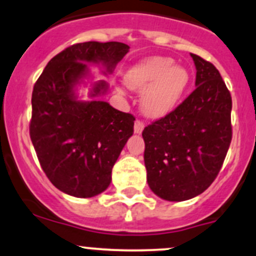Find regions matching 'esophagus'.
<instances>
[{
  "label": "esophagus",
  "instance_id": "esophagus-1",
  "mask_svg": "<svg viewBox=\"0 0 256 256\" xmlns=\"http://www.w3.org/2000/svg\"><path fill=\"white\" fill-rule=\"evenodd\" d=\"M145 124L142 122V120H136V123H134V133L136 134H140L142 132V129H144Z\"/></svg>",
  "mask_w": 256,
  "mask_h": 256
}]
</instances>
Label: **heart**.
Masks as SVG:
<instances>
[{"label":"heart","instance_id":"heart-1","mask_svg":"<svg viewBox=\"0 0 256 256\" xmlns=\"http://www.w3.org/2000/svg\"><path fill=\"white\" fill-rule=\"evenodd\" d=\"M189 72L170 57L152 56L130 67L124 82L130 89L142 90L140 107L145 116L161 118L173 111L189 84Z\"/></svg>","mask_w":256,"mask_h":256}]
</instances>
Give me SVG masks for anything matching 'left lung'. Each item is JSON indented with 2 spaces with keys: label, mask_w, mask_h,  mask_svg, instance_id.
<instances>
[{
  "label": "left lung",
  "mask_w": 256,
  "mask_h": 256,
  "mask_svg": "<svg viewBox=\"0 0 256 256\" xmlns=\"http://www.w3.org/2000/svg\"><path fill=\"white\" fill-rule=\"evenodd\" d=\"M195 90L180 106L142 130L150 189L161 199L184 202L215 180L230 140L232 98L212 63L190 54Z\"/></svg>",
  "instance_id": "1"
}]
</instances>
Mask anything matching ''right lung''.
Returning a JSON list of instances; mask_svg holds the SVG:
<instances>
[{
    "label": "right lung",
    "mask_w": 256,
    "mask_h": 256,
    "mask_svg": "<svg viewBox=\"0 0 256 256\" xmlns=\"http://www.w3.org/2000/svg\"><path fill=\"white\" fill-rule=\"evenodd\" d=\"M123 42L76 44L54 57L34 85L30 138L41 168L51 183L76 198H92L111 183L112 167L127 140L136 118L106 101L108 84H92V101H82L76 85L90 76L88 63L101 64L112 73L128 54Z\"/></svg>",
    "instance_id": "1"
}]
</instances>
